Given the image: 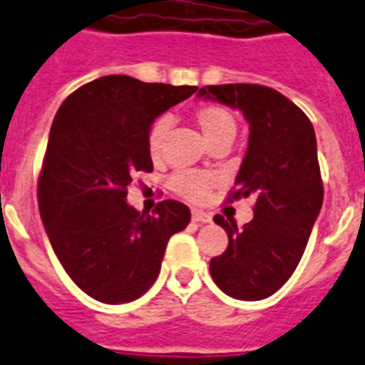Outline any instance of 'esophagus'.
<instances>
[{
    "label": "esophagus",
    "instance_id": "34e87169",
    "mask_svg": "<svg viewBox=\"0 0 365 365\" xmlns=\"http://www.w3.org/2000/svg\"><path fill=\"white\" fill-rule=\"evenodd\" d=\"M191 218L195 220V222H210V215L209 212H205V210H191Z\"/></svg>",
    "mask_w": 365,
    "mask_h": 365
}]
</instances>
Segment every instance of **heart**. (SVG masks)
Instances as JSON below:
<instances>
[{
  "mask_svg": "<svg viewBox=\"0 0 365 365\" xmlns=\"http://www.w3.org/2000/svg\"><path fill=\"white\" fill-rule=\"evenodd\" d=\"M197 125L203 131L205 139L215 147L218 143H232L236 135L237 123L236 115L228 108L220 104H199L193 112ZM170 129V120L166 115L156 118L147 131V153L155 162H158L164 155V139ZM217 185V178L209 172L199 170H180L170 178V187L183 199L191 203H203L210 195V191Z\"/></svg>",
  "mask_w": 365,
  "mask_h": 365,
  "instance_id": "heart-1",
  "label": "heart"
}]
</instances>
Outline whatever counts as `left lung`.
Segmentation results:
<instances>
[{
  "label": "left lung",
  "mask_w": 365,
  "mask_h": 365,
  "mask_svg": "<svg viewBox=\"0 0 365 365\" xmlns=\"http://www.w3.org/2000/svg\"><path fill=\"white\" fill-rule=\"evenodd\" d=\"M199 96L240 108L250 121V147L226 199L255 197L253 220L240 230L234 220L215 217L228 247L210 259V274L232 298H269L296 271L323 205L315 131L292 100L271 86L209 85Z\"/></svg>",
  "instance_id": "1"
}]
</instances>
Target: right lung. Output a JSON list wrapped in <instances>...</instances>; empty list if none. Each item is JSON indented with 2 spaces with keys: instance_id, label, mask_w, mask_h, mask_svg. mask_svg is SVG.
<instances>
[{
  "instance_id": "add662e5",
  "label": "right lung",
  "mask_w": 365,
  "mask_h": 365,
  "mask_svg": "<svg viewBox=\"0 0 365 365\" xmlns=\"http://www.w3.org/2000/svg\"><path fill=\"white\" fill-rule=\"evenodd\" d=\"M197 86L106 75L79 86L53 118L38 175V209L59 263L102 304H128L155 284L166 244L191 220L166 199L153 215L129 207V183L153 172L147 131Z\"/></svg>"
}]
</instances>
